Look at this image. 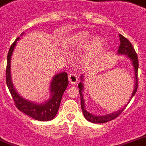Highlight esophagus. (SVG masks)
Listing matches in <instances>:
<instances>
[{
	"label": "esophagus",
	"instance_id": "1",
	"mask_svg": "<svg viewBox=\"0 0 146 146\" xmlns=\"http://www.w3.org/2000/svg\"><path fill=\"white\" fill-rule=\"evenodd\" d=\"M68 80L70 82V83L72 85H74L78 82V76L77 74H74V73H72V74H69L68 76Z\"/></svg>",
	"mask_w": 146,
	"mask_h": 146
}]
</instances>
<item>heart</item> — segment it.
<instances>
[{
  "mask_svg": "<svg viewBox=\"0 0 146 146\" xmlns=\"http://www.w3.org/2000/svg\"><path fill=\"white\" fill-rule=\"evenodd\" d=\"M89 39V35L86 33H79L69 36L65 41V44L69 47H78L86 45ZM102 45V39L100 37H96L89 46V53L90 56L94 54L99 50Z\"/></svg>",
  "mask_w": 146,
  "mask_h": 146,
  "instance_id": "heart-1",
  "label": "heart"
}]
</instances>
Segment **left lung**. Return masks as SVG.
Returning a JSON list of instances; mask_svg holds the SVG:
<instances>
[{
	"label": "left lung",
	"instance_id": "obj_1",
	"mask_svg": "<svg viewBox=\"0 0 146 146\" xmlns=\"http://www.w3.org/2000/svg\"><path fill=\"white\" fill-rule=\"evenodd\" d=\"M120 37V41H121V45L119 46V49L117 50L118 54H124L126 55L130 60L132 61L133 67H134V71H135V89L132 92V95L130 98V100L132 99L134 96L135 95L136 92H137V89H138V69H139V60H138V56L136 54L135 49L132 46V44L130 42V41L127 39H126L125 37L123 36L122 35H119ZM84 76L82 75L80 78L81 82L78 84V89H79V94H80L81 97V107H82V113H83V115L85 117L87 121H89V122H92L94 124H103V123H106L110 121H112L113 119H115L116 117H117L118 116L121 114V113L124 111V107L122 108L121 110H119L118 111L116 112L111 113L109 114H106V115L103 116H97V115H93L92 113H89L85 108V102H84L83 96H82V91L84 89V85H83V81H84ZM130 100L128 102H130Z\"/></svg>",
	"mask_w": 146,
	"mask_h": 146
}]
</instances>
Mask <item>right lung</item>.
Returning a JSON list of instances; mask_svg holds the SVG:
<instances>
[{
	"label": "right lung",
	"instance_id": "add662e5",
	"mask_svg": "<svg viewBox=\"0 0 146 146\" xmlns=\"http://www.w3.org/2000/svg\"><path fill=\"white\" fill-rule=\"evenodd\" d=\"M22 33L21 36H22ZM20 38L18 37L11 44L7 57V68H6V83L11 92L15 104L18 109L25 114L39 121H47L54 119L59 110L62 96L68 85V78L66 72H61L54 75L50 83V96L48 100L43 104H35L25 100L18 94L15 89L11 78V58L13 54L17 41Z\"/></svg>",
	"mask_w": 146,
	"mask_h": 146
}]
</instances>
